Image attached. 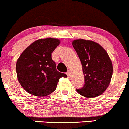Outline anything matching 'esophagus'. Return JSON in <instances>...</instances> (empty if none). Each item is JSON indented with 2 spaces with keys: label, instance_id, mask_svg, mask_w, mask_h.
I'll return each mask as SVG.
<instances>
[{
  "label": "esophagus",
  "instance_id": "esophagus-1",
  "mask_svg": "<svg viewBox=\"0 0 129 129\" xmlns=\"http://www.w3.org/2000/svg\"><path fill=\"white\" fill-rule=\"evenodd\" d=\"M66 74H67V75L68 77H70V76H71V72H70L69 71H68V72H66Z\"/></svg>",
  "mask_w": 129,
  "mask_h": 129
}]
</instances>
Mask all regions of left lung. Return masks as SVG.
<instances>
[{"label": "left lung", "instance_id": "1", "mask_svg": "<svg viewBox=\"0 0 129 129\" xmlns=\"http://www.w3.org/2000/svg\"><path fill=\"white\" fill-rule=\"evenodd\" d=\"M72 44L80 58L85 77L84 87L77 92L87 98L102 94L110 84L113 73L107 52L100 44L90 40L76 39Z\"/></svg>", "mask_w": 129, "mask_h": 129}]
</instances>
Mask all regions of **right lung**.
<instances>
[{"instance_id":"right-lung-1","label":"right lung","mask_w":129,"mask_h":129,"mask_svg":"<svg viewBox=\"0 0 129 129\" xmlns=\"http://www.w3.org/2000/svg\"><path fill=\"white\" fill-rule=\"evenodd\" d=\"M60 43L48 37L34 42L24 50L16 63L17 79L26 92L37 97H45L57 88L59 79L67 75L58 72L52 54Z\"/></svg>"}]
</instances>
